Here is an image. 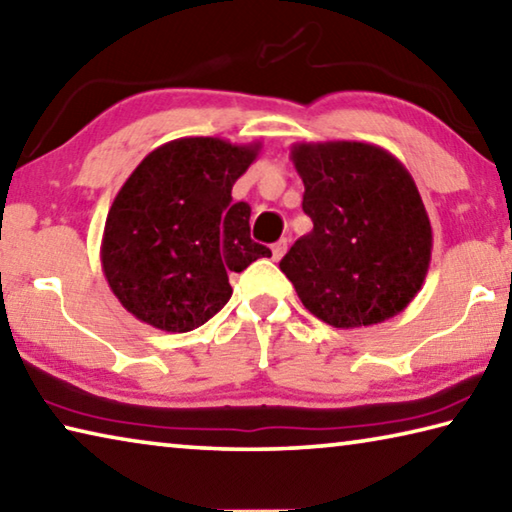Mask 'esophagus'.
I'll list each match as a JSON object with an SVG mask.
<instances>
[{"instance_id":"esophagus-1","label":"esophagus","mask_w":512,"mask_h":512,"mask_svg":"<svg viewBox=\"0 0 512 512\" xmlns=\"http://www.w3.org/2000/svg\"><path fill=\"white\" fill-rule=\"evenodd\" d=\"M271 250H273V259H275V262H277V259H282L284 253H287V239L277 241V244L271 246Z\"/></svg>"}]
</instances>
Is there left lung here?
Listing matches in <instances>:
<instances>
[{
	"label": "left lung",
	"mask_w": 512,
	"mask_h": 512,
	"mask_svg": "<svg viewBox=\"0 0 512 512\" xmlns=\"http://www.w3.org/2000/svg\"><path fill=\"white\" fill-rule=\"evenodd\" d=\"M291 160L314 230L291 246L280 268L302 305L341 329L400 314L422 289L433 248L411 173L368 142H298Z\"/></svg>",
	"instance_id": "1"
}]
</instances>
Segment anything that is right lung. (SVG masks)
<instances>
[{
  "mask_svg": "<svg viewBox=\"0 0 512 512\" xmlns=\"http://www.w3.org/2000/svg\"><path fill=\"white\" fill-rule=\"evenodd\" d=\"M262 144L180 137L158 146L110 205L101 266L121 307L162 332L207 323L232 296L241 273L271 250L250 239V205L232 185Z\"/></svg>",
  "mask_w": 512,
  "mask_h": 512,
  "instance_id": "1",
  "label": "right lung"
}]
</instances>
